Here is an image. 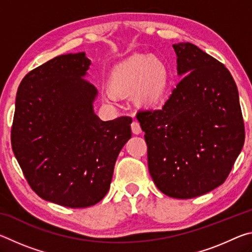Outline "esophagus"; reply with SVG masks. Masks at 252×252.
<instances>
[{"label": "esophagus", "instance_id": "obj_1", "mask_svg": "<svg viewBox=\"0 0 252 252\" xmlns=\"http://www.w3.org/2000/svg\"><path fill=\"white\" fill-rule=\"evenodd\" d=\"M131 130H132V133L133 134H140L142 132V129H141V126H140V123L139 122H135V121H133L131 123Z\"/></svg>", "mask_w": 252, "mask_h": 252}]
</instances>
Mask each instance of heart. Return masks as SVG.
I'll list each match as a JSON object with an SVG mask.
<instances>
[{"label": "heart", "mask_w": 252, "mask_h": 252, "mask_svg": "<svg viewBox=\"0 0 252 252\" xmlns=\"http://www.w3.org/2000/svg\"><path fill=\"white\" fill-rule=\"evenodd\" d=\"M170 85V71L163 60L156 55L134 54L123 60L110 72L105 93L106 103L114 102V95L131 93L139 108H153L164 99Z\"/></svg>", "instance_id": "obj_1"}]
</instances>
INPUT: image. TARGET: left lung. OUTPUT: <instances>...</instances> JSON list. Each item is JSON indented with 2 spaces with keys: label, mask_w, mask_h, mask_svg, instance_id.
<instances>
[{
  "label": "left lung",
  "mask_w": 252,
  "mask_h": 252,
  "mask_svg": "<svg viewBox=\"0 0 252 252\" xmlns=\"http://www.w3.org/2000/svg\"><path fill=\"white\" fill-rule=\"evenodd\" d=\"M183 76L161 110L140 111L153 182L176 199L222 185L245 142L236 82L227 67L189 42L173 44Z\"/></svg>",
  "instance_id": "8db88e82"
}]
</instances>
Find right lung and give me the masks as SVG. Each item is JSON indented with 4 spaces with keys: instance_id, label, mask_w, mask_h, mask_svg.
<instances>
[{
    "instance_id": "add662e5",
    "label": "right lung",
    "mask_w": 252,
    "mask_h": 252,
    "mask_svg": "<svg viewBox=\"0 0 252 252\" xmlns=\"http://www.w3.org/2000/svg\"><path fill=\"white\" fill-rule=\"evenodd\" d=\"M90 65L84 52L59 55L25 75L16 93L14 156L34 192L63 207L105 197L132 135L130 118L102 121L94 113L97 90L84 79Z\"/></svg>"
}]
</instances>
